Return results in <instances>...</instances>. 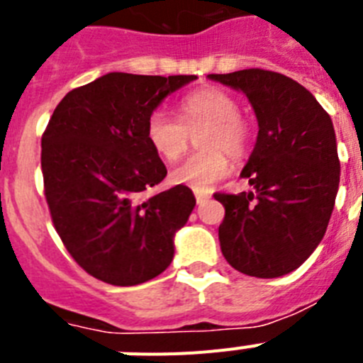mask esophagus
<instances>
[{"label": "esophagus", "instance_id": "1", "mask_svg": "<svg viewBox=\"0 0 363 363\" xmlns=\"http://www.w3.org/2000/svg\"><path fill=\"white\" fill-rule=\"evenodd\" d=\"M194 194H196V201L198 203H205V201L209 200V194H205V192H194Z\"/></svg>", "mask_w": 363, "mask_h": 363}]
</instances>
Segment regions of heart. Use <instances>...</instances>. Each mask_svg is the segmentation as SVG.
<instances>
[{"mask_svg": "<svg viewBox=\"0 0 363 363\" xmlns=\"http://www.w3.org/2000/svg\"><path fill=\"white\" fill-rule=\"evenodd\" d=\"M205 127L198 138L200 152L171 171L176 185L207 192L230 172V160L247 150L249 129L240 118L238 101L220 89H198L178 105V120L165 111L150 112L145 123L147 142L165 162H174L185 152L189 134ZM228 153L225 155V152Z\"/></svg>", "mask_w": 363, "mask_h": 363, "instance_id": "1", "label": "heart"}]
</instances>
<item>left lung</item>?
<instances>
[{
  "mask_svg": "<svg viewBox=\"0 0 363 363\" xmlns=\"http://www.w3.org/2000/svg\"><path fill=\"white\" fill-rule=\"evenodd\" d=\"M207 78L242 92L258 120L255 149L240 174L252 191L214 194L225 207L221 252L247 277L289 274L322 242L335 209L340 160L331 116L284 74L245 69Z\"/></svg>",
  "mask_w": 363,
  "mask_h": 363,
  "instance_id": "obj_1",
  "label": "left lung"
}]
</instances>
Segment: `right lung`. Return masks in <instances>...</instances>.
Wrapping results in <instances>:
<instances>
[{
    "mask_svg": "<svg viewBox=\"0 0 363 363\" xmlns=\"http://www.w3.org/2000/svg\"><path fill=\"white\" fill-rule=\"evenodd\" d=\"M196 76L108 72L70 91L41 138L50 216L79 267L129 287L162 274L196 198L176 185L143 200L167 169L145 136L150 112Z\"/></svg>",
    "mask_w": 363,
    "mask_h": 363,
    "instance_id": "obj_1",
    "label": "right lung"
}]
</instances>
